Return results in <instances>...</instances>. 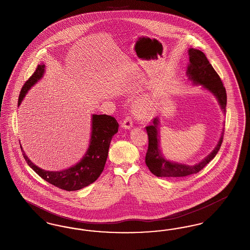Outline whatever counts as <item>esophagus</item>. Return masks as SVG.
Instances as JSON below:
<instances>
[{"mask_svg":"<svg viewBox=\"0 0 250 250\" xmlns=\"http://www.w3.org/2000/svg\"><path fill=\"white\" fill-rule=\"evenodd\" d=\"M122 126L124 128H125V129H130L131 127L133 126V121H132V118H131L130 116H126L124 119L123 123H122Z\"/></svg>","mask_w":250,"mask_h":250,"instance_id":"1","label":"esophagus"}]
</instances>
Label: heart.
<instances>
[{
	"instance_id": "1",
	"label": "heart",
	"mask_w": 250,
	"mask_h": 250,
	"mask_svg": "<svg viewBox=\"0 0 250 250\" xmlns=\"http://www.w3.org/2000/svg\"><path fill=\"white\" fill-rule=\"evenodd\" d=\"M153 109H154V104L148 98L138 101L134 106V110L136 114L140 117H148L153 112Z\"/></svg>"
}]
</instances>
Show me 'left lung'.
Instances as JSON below:
<instances>
[{
	"mask_svg": "<svg viewBox=\"0 0 250 250\" xmlns=\"http://www.w3.org/2000/svg\"><path fill=\"white\" fill-rule=\"evenodd\" d=\"M188 55L189 63L187 72L188 80L194 84L202 85L205 89L210 91L217 98L222 111L225 113L227 106L226 89L223 86L220 77L202 51L195 48H189ZM158 123V118H155L152 125L146 126L149 143L145 156L146 165L149 167L150 171L157 177H185L198 173L214 158L223 142L224 130L222 131L219 142L215 146L214 151L201 162L192 166L172 162L166 159L159 149Z\"/></svg>",
	"mask_w": 250,
	"mask_h": 250,
	"instance_id": "8db88e82",
	"label": "left lung"
}]
</instances>
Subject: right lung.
Wrapping results in <instances>:
<instances>
[{"instance_id": "add662e5", "label": "right lung", "mask_w": 250, "mask_h": 250, "mask_svg": "<svg viewBox=\"0 0 250 250\" xmlns=\"http://www.w3.org/2000/svg\"><path fill=\"white\" fill-rule=\"evenodd\" d=\"M45 64H39L36 71L25 83L19 97V106L23 100L24 96L32 86L43 77ZM119 124L114 117L106 114H94L92 117V134L89 148L83 158L75 166L60 171L44 170L36 166L24 154L23 157L27 164L36 173L54 187L66 191L82 189L93 184L102 173L107 161L108 148L112 137L118 132ZM22 150V147L21 145Z\"/></svg>"}]
</instances>
